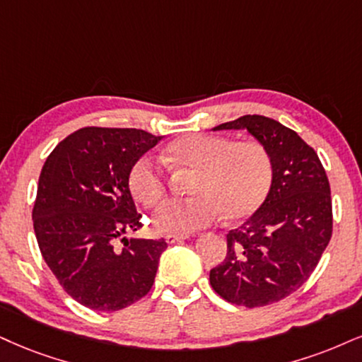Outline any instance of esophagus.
Instances as JSON below:
<instances>
[{"label": "esophagus", "instance_id": "1", "mask_svg": "<svg viewBox=\"0 0 362 362\" xmlns=\"http://www.w3.org/2000/svg\"><path fill=\"white\" fill-rule=\"evenodd\" d=\"M188 238V235H176V233H168L166 236H164V240H166V242L169 243V245H173V243H177V242H182V240H186Z\"/></svg>", "mask_w": 362, "mask_h": 362}]
</instances>
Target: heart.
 <instances>
[{
  "label": "heart",
  "mask_w": 362,
  "mask_h": 362,
  "mask_svg": "<svg viewBox=\"0 0 362 362\" xmlns=\"http://www.w3.org/2000/svg\"><path fill=\"white\" fill-rule=\"evenodd\" d=\"M166 160L196 174L191 182L194 196L168 199L154 211V226L164 233H193L220 220L223 213L228 220L252 215L274 181V160L258 141L191 134L168 147ZM127 182L134 198L146 206H154L168 191L166 174L149 156L132 164Z\"/></svg>",
  "instance_id": "heart-1"
}]
</instances>
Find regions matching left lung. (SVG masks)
I'll use <instances>...</instances> for the list:
<instances>
[{
  "label": "left lung",
  "instance_id": "left-lung-1",
  "mask_svg": "<svg viewBox=\"0 0 362 362\" xmlns=\"http://www.w3.org/2000/svg\"><path fill=\"white\" fill-rule=\"evenodd\" d=\"M242 131L269 149L274 181L260 208L226 235V257L209 270L218 296L235 305H270L304 285L332 235L331 186L312 147L263 115L213 127Z\"/></svg>",
  "mask_w": 362,
  "mask_h": 362
}]
</instances>
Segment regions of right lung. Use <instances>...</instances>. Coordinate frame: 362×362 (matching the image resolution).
<instances>
[{
	"instance_id": "add662e5",
	"label": "right lung",
	"mask_w": 362,
	"mask_h": 362,
	"mask_svg": "<svg viewBox=\"0 0 362 362\" xmlns=\"http://www.w3.org/2000/svg\"><path fill=\"white\" fill-rule=\"evenodd\" d=\"M163 136L141 129L83 127L58 144L42 169L33 228L43 260L70 297L92 310L126 309L149 292L160 240H115L141 228L129 171Z\"/></svg>"
}]
</instances>
